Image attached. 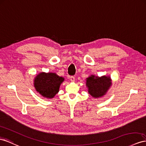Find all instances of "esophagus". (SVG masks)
<instances>
[{"label": "esophagus", "mask_w": 146, "mask_h": 146, "mask_svg": "<svg viewBox=\"0 0 146 146\" xmlns=\"http://www.w3.org/2000/svg\"><path fill=\"white\" fill-rule=\"evenodd\" d=\"M70 80H71V81H74V80H75V78H74V77L73 76H70Z\"/></svg>", "instance_id": "1"}]
</instances>
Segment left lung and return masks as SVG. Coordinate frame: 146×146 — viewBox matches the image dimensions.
Instances as JSON below:
<instances>
[{
  "label": "left lung",
  "instance_id": "1",
  "mask_svg": "<svg viewBox=\"0 0 146 146\" xmlns=\"http://www.w3.org/2000/svg\"><path fill=\"white\" fill-rule=\"evenodd\" d=\"M86 84L89 94L94 98H99L106 94L111 85V80L110 76L91 75L86 78Z\"/></svg>",
  "mask_w": 146,
  "mask_h": 146
}]
</instances>
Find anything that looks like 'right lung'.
Masks as SVG:
<instances>
[{"instance_id":"right-lung-1","label":"right lung","mask_w":146,"mask_h":146,"mask_svg":"<svg viewBox=\"0 0 146 146\" xmlns=\"http://www.w3.org/2000/svg\"><path fill=\"white\" fill-rule=\"evenodd\" d=\"M64 78L55 73L41 72L35 77L34 86L37 92L43 97L52 99L59 91L60 86Z\"/></svg>"}]
</instances>
